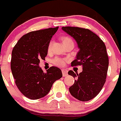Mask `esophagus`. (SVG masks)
<instances>
[{
	"label": "esophagus",
	"instance_id": "1",
	"mask_svg": "<svg viewBox=\"0 0 121 121\" xmlns=\"http://www.w3.org/2000/svg\"><path fill=\"white\" fill-rule=\"evenodd\" d=\"M62 75L63 76H66L68 74V71L67 70H65V69H62Z\"/></svg>",
	"mask_w": 121,
	"mask_h": 121
}]
</instances>
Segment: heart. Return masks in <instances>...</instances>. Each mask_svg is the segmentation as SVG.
Instances as JSON below:
<instances>
[{"label": "heart", "instance_id": "1", "mask_svg": "<svg viewBox=\"0 0 121 121\" xmlns=\"http://www.w3.org/2000/svg\"><path fill=\"white\" fill-rule=\"evenodd\" d=\"M61 40L62 41L64 45L67 44L70 42H73L72 39L70 37H68V36H64V37H61ZM51 45H52V42H50L49 43L48 46L47 51L48 53H50L51 50ZM68 62V59L66 58H60V57H55L54 59L52 60V62L53 64L59 66V67H64V65H65V64H67Z\"/></svg>", "mask_w": 121, "mask_h": 121}]
</instances>
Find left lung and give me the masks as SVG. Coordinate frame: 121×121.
<instances>
[{"mask_svg": "<svg viewBox=\"0 0 121 121\" xmlns=\"http://www.w3.org/2000/svg\"><path fill=\"white\" fill-rule=\"evenodd\" d=\"M72 36L79 51L72 67L82 66V72L75 74L72 70L68 74L77 79L69 88L73 96L81 101H88L99 93L106 81L108 57L104 42L88 29L73 26L62 28Z\"/></svg>", "mask_w": 121, "mask_h": 121, "instance_id": "8db88e82", "label": "left lung"}]
</instances>
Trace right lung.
Wrapping results in <instances>:
<instances>
[{"label":"right lung","instance_id":"obj_1","mask_svg":"<svg viewBox=\"0 0 121 121\" xmlns=\"http://www.w3.org/2000/svg\"><path fill=\"white\" fill-rule=\"evenodd\" d=\"M59 26L31 31L23 35L12 51L11 69L15 83L25 96L38 99L47 95L53 83L62 77L60 69L51 67L43 73L39 66L45 60L50 40Z\"/></svg>","mask_w":121,"mask_h":121}]
</instances>
